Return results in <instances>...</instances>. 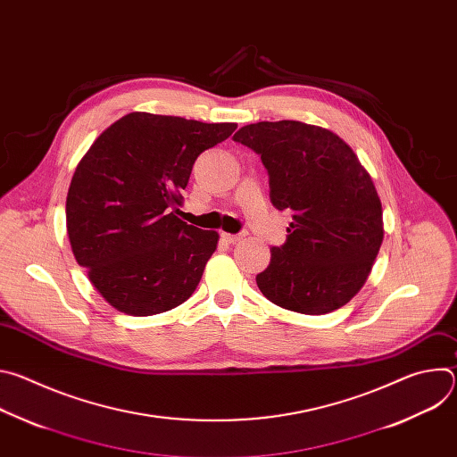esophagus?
<instances>
[{"label":"esophagus","mask_w":457,"mask_h":457,"mask_svg":"<svg viewBox=\"0 0 457 457\" xmlns=\"http://www.w3.org/2000/svg\"><path fill=\"white\" fill-rule=\"evenodd\" d=\"M245 237V233H222L220 235V238L224 240V242H228V244H235V242H238V240H242Z\"/></svg>","instance_id":"esophagus-1"}]
</instances>
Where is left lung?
Instances as JSON below:
<instances>
[{
	"mask_svg": "<svg viewBox=\"0 0 457 457\" xmlns=\"http://www.w3.org/2000/svg\"><path fill=\"white\" fill-rule=\"evenodd\" d=\"M233 141L262 159L273 206L293 210L286 242L256 275L258 289L302 314L340 309L365 284L383 240L370 175L337 134L300 120L247 124Z\"/></svg>",
	"mask_w": 457,
	"mask_h": 457,
	"instance_id": "obj_1",
	"label": "left lung"
}]
</instances>
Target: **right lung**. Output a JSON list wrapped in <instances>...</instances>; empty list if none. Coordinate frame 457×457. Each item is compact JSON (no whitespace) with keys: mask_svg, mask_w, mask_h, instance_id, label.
<instances>
[{"mask_svg":"<svg viewBox=\"0 0 457 457\" xmlns=\"http://www.w3.org/2000/svg\"><path fill=\"white\" fill-rule=\"evenodd\" d=\"M235 128L134 112L106 128L78 164L67 195L72 251L120 312L170 311L199 286L219 235L182 222L173 208L197 157Z\"/></svg>","mask_w":457,"mask_h":457,"instance_id":"obj_1","label":"right lung"}]
</instances>
